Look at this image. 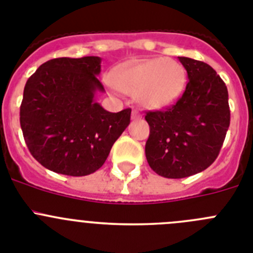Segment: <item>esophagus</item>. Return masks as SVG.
Listing matches in <instances>:
<instances>
[{
    "instance_id": "34e87169",
    "label": "esophagus",
    "mask_w": 253,
    "mask_h": 253,
    "mask_svg": "<svg viewBox=\"0 0 253 253\" xmlns=\"http://www.w3.org/2000/svg\"><path fill=\"white\" fill-rule=\"evenodd\" d=\"M142 118V114L139 113L138 110H133L131 111V119H140Z\"/></svg>"
}]
</instances>
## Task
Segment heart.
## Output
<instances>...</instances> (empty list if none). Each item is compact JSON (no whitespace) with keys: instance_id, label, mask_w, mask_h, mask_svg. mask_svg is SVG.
I'll list each match as a JSON object with an SVG mask.
<instances>
[{"instance_id":"obj_1","label":"heart","mask_w":253,"mask_h":253,"mask_svg":"<svg viewBox=\"0 0 253 253\" xmlns=\"http://www.w3.org/2000/svg\"><path fill=\"white\" fill-rule=\"evenodd\" d=\"M107 84L149 109H163L181 97L186 86L185 67L171 58L129 62L114 72Z\"/></svg>"}]
</instances>
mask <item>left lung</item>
<instances>
[{
  "label": "left lung",
  "mask_w": 253,
  "mask_h": 253,
  "mask_svg": "<svg viewBox=\"0 0 253 253\" xmlns=\"http://www.w3.org/2000/svg\"><path fill=\"white\" fill-rule=\"evenodd\" d=\"M187 72L185 92L166 110L148 111L146 157L156 173L182 178L204 171L218 157L229 128L228 90L209 64L178 57Z\"/></svg>",
  "instance_id": "1"
}]
</instances>
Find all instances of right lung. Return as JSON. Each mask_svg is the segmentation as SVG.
Here are the masks:
<instances>
[{"mask_svg": "<svg viewBox=\"0 0 253 253\" xmlns=\"http://www.w3.org/2000/svg\"><path fill=\"white\" fill-rule=\"evenodd\" d=\"M101 58H55L28 80L20 125L33 157L67 176L93 173L130 123L131 109L106 111L95 101L104 86Z\"/></svg>", "mask_w": 253, "mask_h": 253, "instance_id": "1", "label": "right lung"}]
</instances>
